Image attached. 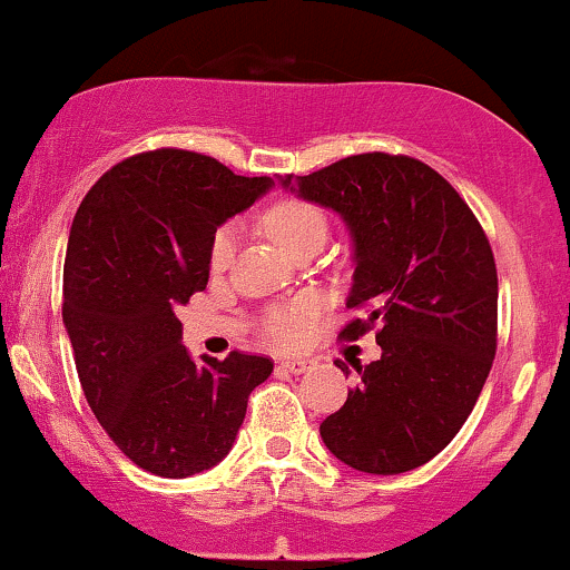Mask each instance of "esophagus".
<instances>
[{
    "label": "esophagus",
    "mask_w": 570,
    "mask_h": 570,
    "mask_svg": "<svg viewBox=\"0 0 570 570\" xmlns=\"http://www.w3.org/2000/svg\"><path fill=\"white\" fill-rule=\"evenodd\" d=\"M278 368H284V372H289V374H305L307 368H311V361H303V358H297V361H281L278 363Z\"/></svg>",
    "instance_id": "obj_1"
}]
</instances>
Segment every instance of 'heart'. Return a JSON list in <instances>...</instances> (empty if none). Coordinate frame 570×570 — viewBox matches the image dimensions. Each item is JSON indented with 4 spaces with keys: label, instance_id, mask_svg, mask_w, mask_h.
I'll list each match as a JSON object with an SVG mask.
<instances>
[{
    "label": "heart",
    "instance_id": "obj_1",
    "mask_svg": "<svg viewBox=\"0 0 570 570\" xmlns=\"http://www.w3.org/2000/svg\"><path fill=\"white\" fill-rule=\"evenodd\" d=\"M263 228L281 249H286L292 255L294 249L313 242V238H321V242H324L326 219L324 212L313 207V204L303 202V198H278L276 204H271V207L263 212ZM236 246L238 233L233 225L217 228L209 244V271H228L233 257H236ZM315 307H318V303H315L313 297H299L297 303L292 305L271 307V311L263 315L265 337L276 342L281 347L297 345V342L305 337L307 324H311V318L315 315Z\"/></svg>",
    "mask_w": 570,
    "mask_h": 570
}]
</instances>
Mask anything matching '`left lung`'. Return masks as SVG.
Here are the masks:
<instances>
[{"label":"left lung","mask_w":570,"mask_h":570,"mask_svg":"<svg viewBox=\"0 0 570 570\" xmlns=\"http://www.w3.org/2000/svg\"><path fill=\"white\" fill-rule=\"evenodd\" d=\"M278 180L351 230L347 307H368V318L351 321L342 337L382 326V358L355 363L358 385L321 422V438L353 470L422 468L468 422L497 355L499 284L481 223L449 180L411 156L374 150Z\"/></svg>","instance_id":"8db88e82"}]
</instances>
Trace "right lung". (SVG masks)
Returning <instances> with one entry per match:
<instances>
[{
    "label": "right lung",
    "mask_w": 570,
    "mask_h": 570,
    "mask_svg": "<svg viewBox=\"0 0 570 570\" xmlns=\"http://www.w3.org/2000/svg\"><path fill=\"white\" fill-rule=\"evenodd\" d=\"M273 188L180 148L108 169L73 217L63 324L81 390L137 468L188 478L223 462L246 401L273 361L233 351L190 358L175 311L207 289L209 244L225 219Z\"/></svg>",
    "instance_id": "right-lung-1"
}]
</instances>
